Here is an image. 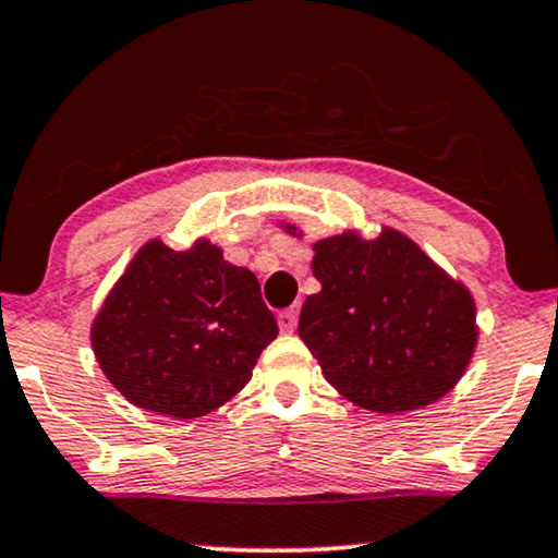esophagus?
Segmentation results:
<instances>
[{
    "instance_id": "1",
    "label": "esophagus",
    "mask_w": 558,
    "mask_h": 558,
    "mask_svg": "<svg viewBox=\"0 0 558 558\" xmlns=\"http://www.w3.org/2000/svg\"><path fill=\"white\" fill-rule=\"evenodd\" d=\"M296 317H300V307H289L284 313H279V330L281 332H292L296 328Z\"/></svg>"
}]
</instances>
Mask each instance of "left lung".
Masks as SVG:
<instances>
[{
    "mask_svg": "<svg viewBox=\"0 0 558 558\" xmlns=\"http://www.w3.org/2000/svg\"><path fill=\"white\" fill-rule=\"evenodd\" d=\"M281 230L302 238L294 222ZM320 292L300 313V338L338 395L359 408L400 415L438 402L459 385L480 341L476 305L400 230H359L313 243Z\"/></svg>",
    "mask_w": 558,
    "mask_h": 558,
    "instance_id": "left-lung-1",
    "label": "left lung"
}]
</instances>
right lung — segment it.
Here are the masks:
<instances>
[{
  "mask_svg": "<svg viewBox=\"0 0 558 558\" xmlns=\"http://www.w3.org/2000/svg\"><path fill=\"white\" fill-rule=\"evenodd\" d=\"M256 274L197 238L173 251L143 243L92 323V351L110 385L135 408L194 421L251 381L277 338Z\"/></svg>",
  "mask_w": 558,
  "mask_h": 558,
  "instance_id": "right-lung-1",
  "label": "right lung"
}]
</instances>
